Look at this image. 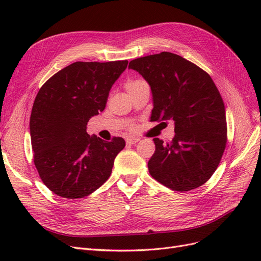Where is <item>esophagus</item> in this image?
I'll return each instance as SVG.
<instances>
[{
  "label": "esophagus",
  "mask_w": 261,
  "mask_h": 261,
  "mask_svg": "<svg viewBox=\"0 0 261 261\" xmlns=\"http://www.w3.org/2000/svg\"><path fill=\"white\" fill-rule=\"evenodd\" d=\"M138 141H139V139H138V138H135V137H128V138H126V143L129 144V145L136 144V143H138Z\"/></svg>",
  "instance_id": "obj_1"
}]
</instances>
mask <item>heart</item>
Returning a JSON list of instances; mask_svg holds the SVG:
<instances>
[{
    "label": "heart",
    "instance_id": "1",
    "mask_svg": "<svg viewBox=\"0 0 261 261\" xmlns=\"http://www.w3.org/2000/svg\"><path fill=\"white\" fill-rule=\"evenodd\" d=\"M143 83H145V82H144V81H140V80L129 81V82L126 83V85H125V88H126V90H127V92H128V91H130V90H133V89L137 88V87H138L139 85L143 84Z\"/></svg>",
    "mask_w": 261,
    "mask_h": 261
}]
</instances>
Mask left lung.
Masks as SVG:
<instances>
[{"label":"left lung","instance_id":"8db88e82","mask_svg":"<svg viewBox=\"0 0 261 261\" xmlns=\"http://www.w3.org/2000/svg\"><path fill=\"white\" fill-rule=\"evenodd\" d=\"M128 68L151 88L150 121L174 122L171 143L153 138L150 175L176 192L201 186L217 170L226 145L225 108L215 83L200 67L171 52L135 59Z\"/></svg>","mask_w":261,"mask_h":261}]
</instances>
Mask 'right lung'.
I'll use <instances>...</instances> for the list:
<instances>
[{
  "mask_svg": "<svg viewBox=\"0 0 261 261\" xmlns=\"http://www.w3.org/2000/svg\"><path fill=\"white\" fill-rule=\"evenodd\" d=\"M128 61L75 62L46 81L30 115L34 162L50 191L68 199L90 195L112 173L125 140H102L87 133L89 120L103 111L113 84Z\"/></svg>",
  "mask_w": 261,
  "mask_h": 261,
  "instance_id": "obj_1",
  "label": "right lung"
}]
</instances>
